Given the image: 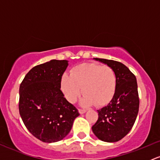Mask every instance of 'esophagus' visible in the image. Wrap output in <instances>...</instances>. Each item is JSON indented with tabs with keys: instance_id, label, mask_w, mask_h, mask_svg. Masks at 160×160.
I'll return each instance as SVG.
<instances>
[{
	"instance_id": "obj_1",
	"label": "esophagus",
	"mask_w": 160,
	"mask_h": 160,
	"mask_svg": "<svg viewBox=\"0 0 160 160\" xmlns=\"http://www.w3.org/2000/svg\"><path fill=\"white\" fill-rule=\"evenodd\" d=\"M78 111H79V113H80V114H84V113L86 112L87 111L85 110V109H79Z\"/></svg>"
}]
</instances>
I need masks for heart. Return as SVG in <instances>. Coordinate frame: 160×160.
<instances>
[{"instance_id": "heart-1", "label": "heart", "mask_w": 160, "mask_h": 160, "mask_svg": "<svg viewBox=\"0 0 160 160\" xmlns=\"http://www.w3.org/2000/svg\"><path fill=\"white\" fill-rule=\"evenodd\" d=\"M116 85L114 70L95 63L77 66L71 70L70 76L64 73L61 78V89L69 102H75L83 90L84 95L80 104L83 107L107 104L114 97Z\"/></svg>"}]
</instances>
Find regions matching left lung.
Returning <instances> with one entry per match:
<instances>
[{"label":"left lung","instance_id":"left-lung-1","mask_svg":"<svg viewBox=\"0 0 160 160\" xmlns=\"http://www.w3.org/2000/svg\"><path fill=\"white\" fill-rule=\"evenodd\" d=\"M111 67L117 77L115 93L110 103L98 110V120L92 126L93 134L100 140L115 142L132 129L139 108L136 77L120 62L93 58Z\"/></svg>","mask_w":160,"mask_h":160}]
</instances>
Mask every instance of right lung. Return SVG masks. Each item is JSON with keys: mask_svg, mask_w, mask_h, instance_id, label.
<instances>
[{"mask_svg": "<svg viewBox=\"0 0 160 160\" xmlns=\"http://www.w3.org/2000/svg\"><path fill=\"white\" fill-rule=\"evenodd\" d=\"M68 62L53 59L33 67L19 88L21 118L30 133L44 142L63 139L80 115L60 90Z\"/></svg>", "mask_w": 160, "mask_h": 160, "instance_id": "right-lung-1", "label": "right lung"}]
</instances>
